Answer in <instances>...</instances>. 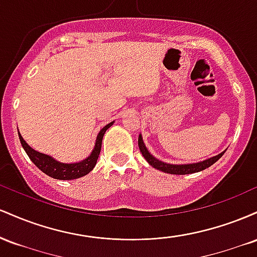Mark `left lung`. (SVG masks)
<instances>
[{
	"label": "left lung",
	"mask_w": 257,
	"mask_h": 257,
	"mask_svg": "<svg viewBox=\"0 0 257 257\" xmlns=\"http://www.w3.org/2000/svg\"><path fill=\"white\" fill-rule=\"evenodd\" d=\"M139 149H140V152L143 153L144 158L146 159L147 163L150 166L155 168V169L161 170V172L167 173V174H173V175H186V174H193V173H198L202 172V170L206 169L210 166H213L215 162H217L219 159L222 157L223 153L226 152L222 151L219 155L214 156V157H210L208 159H204L202 162H197V163H186V164H173V163H167V162L163 161H159L158 158H156L155 156L150 153L149 150L145 145L143 140V135H139Z\"/></svg>",
	"instance_id": "obj_1"
}]
</instances>
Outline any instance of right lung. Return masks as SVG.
Wrapping results in <instances>:
<instances>
[{"label": "right lung", "mask_w": 257, "mask_h": 257, "mask_svg": "<svg viewBox=\"0 0 257 257\" xmlns=\"http://www.w3.org/2000/svg\"><path fill=\"white\" fill-rule=\"evenodd\" d=\"M113 123L114 120H112L111 123L106 124L104 128L100 129L98 135H96L94 149L93 151L90 152V155L88 156L87 158H84L83 161L75 162V163H63V162L58 161V159L52 157V156L36 151V150L32 149L24 139H23L22 134H20L19 132H18V134H19V139L20 143H22L23 149H24L25 152L28 153L29 158L31 159L32 163H34L41 172H43L46 175L57 180H73L87 175L88 173L94 169L96 162H98L100 151H101L102 138H104L106 131H107Z\"/></svg>", "instance_id": "1"}]
</instances>
